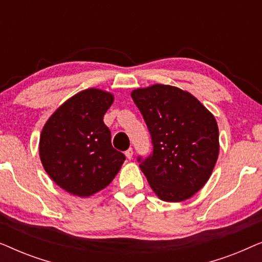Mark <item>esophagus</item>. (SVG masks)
<instances>
[{
  "mask_svg": "<svg viewBox=\"0 0 262 262\" xmlns=\"http://www.w3.org/2000/svg\"><path fill=\"white\" fill-rule=\"evenodd\" d=\"M132 155H134V150H132V148L127 149L126 151H125V156H126L128 160H131V159H132Z\"/></svg>",
  "mask_w": 262,
  "mask_h": 262,
  "instance_id": "esophagus-1",
  "label": "esophagus"
}]
</instances>
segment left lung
I'll return each instance as SVG.
<instances>
[{
	"instance_id": "1",
	"label": "left lung",
	"mask_w": 262,
	"mask_h": 262,
	"mask_svg": "<svg viewBox=\"0 0 262 262\" xmlns=\"http://www.w3.org/2000/svg\"><path fill=\"white\" fill-rule=\"evenodd\" d=\"M152 141L139 167L161 200L184 202L209 180L220 152L213 114L191 93L167 84L132 91Z\"/></svg>"
}]
</instances>
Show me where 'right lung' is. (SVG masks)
<instances>
[{"label":"right lung","instance_id":"1","mask_svg":"<svg viewBox=\"0 0 262 262\" xmlns=\"http://www.w3.org/2000/svg\"><path fill=\"white\" fill-rule=\"evenodd\" d=\"M114 96L82 91L57 108L42 127L39 156L49 177L70 194L91 196L107 187L125 161L111 143L103 116Z\"/></svg>","mask_w":262,"mask_h":262}]
</instances>
